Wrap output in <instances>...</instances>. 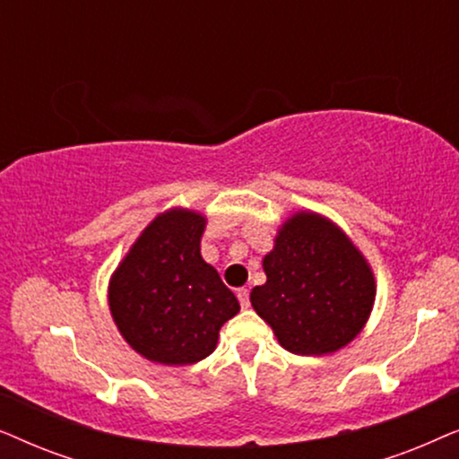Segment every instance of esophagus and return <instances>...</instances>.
<instances>
[{"label": "esophagus", "mask_w": 459, "mask_h": 459, "mask_svg": "<svg viewBox=\"0 0 459 459\" xmlns=\"http://www.w3.org/2000/svg\"><path fill=\"white\" fill-rule=\"evenodd\" d=\"M238 300H240V305H242V309H248L250 307V292H248V288H238Z\"/></svg>", "instance_id": "34e87169"}]
</instances>
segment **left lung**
I'll return each instance as SVG.
<instances>
[{
	"mask_svg": "<svg viewBox=\"0 0 459 459\" xmlns=\"http://www.w3.org/2000/svg\"><path fill=\"white\" fill-rule=\"evenodd\" d=\"M263 269L267 281L253 288L250 303L290 353H334L368 322L374 275L328 219L316 212L288 219Z\"/></svg>",
	"mask_w": 459,
	"mask_h": 459,
	"instance_id": "1",
	"label": "left lung"
}]
</instances>
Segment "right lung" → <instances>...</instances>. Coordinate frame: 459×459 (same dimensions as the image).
<instances>
[{
	"mask_svg": "<svg viewBox=\"0 0 459 459\" xmlns=\"http://www.w3.org/2000/svg\"><path fill=\"white\" fill-rule=\"evenodd\" d=\"M204 217H156L112 275L110 311L131 347L150 361L186 366L209 357L221 325L240 311L217 269L200 256Z\"/></svg>",
	"mask_w": 459,
	"mask_h": 459,
	"instance_id": "1",
	"label": "right lung"
}]
</instances>
